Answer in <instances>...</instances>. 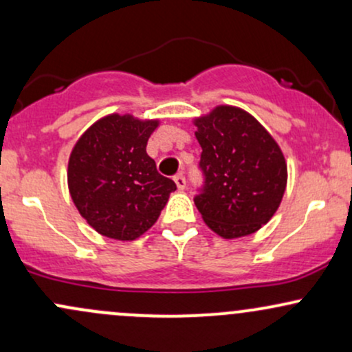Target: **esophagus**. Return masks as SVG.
I'll list each match as a JSON object with an SVG mask.
<instances>
[{"instance_id":"obj_1","label":"esophagus","mask_w":352,"mask_h":352,"mask_svg":"<svg viewBox=\"0 0 352 352\" xmlns=\"http://www.w3.org/2000/svg\"><path fill=\"white\" fill-rule=\"evenodd\" d=\"M173 182H175L177 188H179V190H184L185 187H187V180H185V177L182 175V173H179V175L173 177Z\"/></svg>"}]
</instances>
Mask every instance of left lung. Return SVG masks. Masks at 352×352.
I'll use <instances>...</instances> for the list:
<instances>
[{"label":"left lung","mask_w":352,"mask_h":352,"mask_svg":"<svg viewBox=\"0 0 352 352\" xmlns=\"http://www.w3.org/2000/svg\"><path fill=\"white\" fill-rule=\"evenodd\" d=\"M205 184L195 205L207 227L221 238L258 232L280 207L288 167L280 145L252 114L217 106L197 117Z\"/></svg>","instance_id":"left-lung-1"}]
</instances>
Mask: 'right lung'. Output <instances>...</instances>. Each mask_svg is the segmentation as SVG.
I'll return each instance as SVG.
<instances>
[{
    "label": "right lung",
    "instance_id": "right-lung-1",
    "mask_svg": "<svg viewBox=\"0 0 352 352\" xmlns=\"http://www.w3.org/2000/svg\"><path fill=\"white\" fill-rule=\"evenodd\" d=\"M159 120L109 114L72 147L67 187L80 217L112 240L132 241L159 218L177 185L157 172L147 140Z\"/></svg>",
    "mask_w": 352,
    "mask_h": 352
}]
</instances>
